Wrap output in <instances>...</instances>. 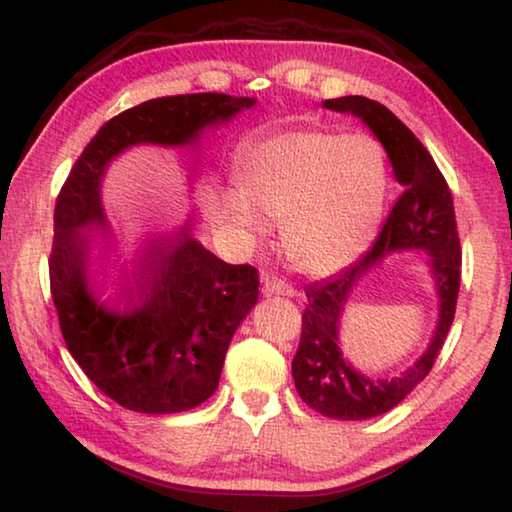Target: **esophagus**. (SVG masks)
I'll use <instances>...</instances> for the list:
<instances>
[{"instance_id":"esophagus-1","label":"esophagus","mask_w":512,"mask_h":512,"mask_svg":"<svg viewBox=\"0 0 512 512\" xmlns=\"http://www.w3.org/2000/svg\"><path fill=\"white\" fill-rule=\"evenodd\" d=\"M263 295L265 297H297V290L290 286L288 281L279 279V276H267L265 283H263Z\"/></svg>"}]
</instances>
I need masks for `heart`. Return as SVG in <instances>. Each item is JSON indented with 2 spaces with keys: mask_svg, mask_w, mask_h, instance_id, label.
<instances>
[{
  "mask_svg": "<svg viewBox=\"0 0 512 512\" xmlns=\"http://www.w3.org/2000/svg\"><path fill=\"white\" fill-rule=\"evenodd\" d=\"M236 181L242 199L224 201L226 222L245 242L265 236L264 219L281 224L288 261L308 276L335 274L365 254L388 186L379 142L324 129L283 131L247 147Z\"/></svg>",
  "mask_w": 512,
  "mask_h": 512,
  "instance_id": "b5f03b06",
  "label": "heart"
}]
</instances>
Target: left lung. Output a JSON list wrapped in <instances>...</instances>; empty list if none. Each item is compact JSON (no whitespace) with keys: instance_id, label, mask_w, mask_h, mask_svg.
I'll use <instances>...</instances> for the list:
<instances>
[{"instance_id":"1","label":"left lung","mask_w":512,"mask_h":512,"mask_svg":"<svg viewBox=\"0 0 512 512\" xmlns=\"http://www.w3.org/2000/svg\"><path fill=\"white\" fill-rule=\"evenodd\" d=\"M324 108L356 115L370 127L390 158L401 186V197L385 220L379 238L367 254L331 279L306 288L308 306L301 315V340L292 360L299 397L317 413L333 420H370L401 404L420 383L445 345L456 313L460 288V240L454 199L438 165L399 117L374 99L349 95L326 99ZM424 250L430 256L439 324L425 354L399 377L376 380L358 373L341 356L339 317L357 281L385 255Z\"/></svg>"}]
</instances>
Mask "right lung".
<instances>
[{
	"instance_id": "add662e5",
	"label": "right lung",
	"mask_w": 512,
	"mask_h": 512,
	"mask_svg": "<svg viewBox=\"0 0 512 512\" xmlns=\"http://www.w3.org/2000/svg\"><path fill=\"white\" fill-rule=\"evenodd\" d=\"M254 104V97L199 92L133 106L97 131L56 199L49 281L63 340L88 379L136 413H183L213 395L261 281L254 267L220 261L188 231L152 240L122 286L99 281L88 229L104 245H120L102 206L106 167L136 145L197 149L206 129Z\"/></svg>"
}]
</instances>
